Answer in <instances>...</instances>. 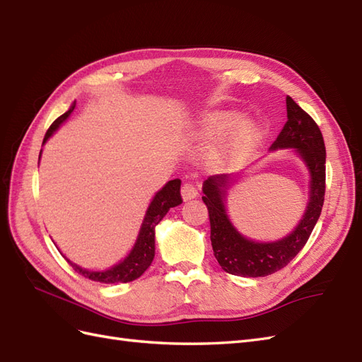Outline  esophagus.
<instances>
[{"mask_svg": "<svg viewBox=\"0 0 362 362\" xmlns=\"http://www.w3.org/2000/svg\"><path fill=\"white\" fill-rule=\"evenodd\" d=\"M199 195V188L195 187V185H192V183H185L183 187H182V199L185 200V202H188V200H192V199H195Z\"/></svg>", "mask_w": 362, "mask_h": 362, "instance_id": "obj_1", "label": "esophagus"}]
</instances>
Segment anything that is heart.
Masks as SVG:
<instances>
[{"label":"heart","instance_id":"b5f03b06","mask_svg":"<svg viewBox=\"0 0 362 362\" xmlns=\"http://www.w3.org/2000/svg\"><path fill=\"white\" fill-rule=\"evenodd\" d=\"M200 139H216L208 151V159L215 167H230L249 154L262 136L261 124L252 118H241L233 109L206 113L194 130Z\"/></svg>","mask_w":362,"mask_h":362}]
</instances>
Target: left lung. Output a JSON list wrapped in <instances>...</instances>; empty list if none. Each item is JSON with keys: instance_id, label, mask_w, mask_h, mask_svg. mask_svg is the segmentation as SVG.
Listing matches in <instances>:
<instances>
[{"instance_id": "left-lung-1", "label": "left lung", "mask_w": 362, "mask_h": 362, "mask_svg": "<svg viewBox=\"0 0 362 362\" xmlns=\"http://www.w3.org/2000/svg\"><path fill=\"white\" fill-rule=\"evenodd\" d=\"M286 122L270 151L294 150L309 174L306 209L294 229L274 241H255L233 226L227 214V197L235 175H211L203 182V202L208 206L211 243L216 261L226 273L243 277H264L290 264L303 249L322 214L326 182V148L315 121L286 97Z\"/></svg>"}]
</instances>
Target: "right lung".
I'll use <instances>...</instances> for the list:
<instances>
[{"label": "right lung", "mask_w": 362, "mask_h": 362, "mask_svg": "<svg viewBox=\"0 0 362 362\" xmlns=\"http://www.w3.org/2000/svg\"><path fill=\"white\" fill-rule=\"evenodd\" d=\"M74 109H76V101L72 103L64 115H60L53 124H51L49 129L45 133L42 146H45V142L53 136L62 124L69 118V115ZM40 154H42V150L39 153V160H40ZM180 183H182L180 179L170 180L168 183L163 185L162 189H159L156 194H154V197L151 199L148 208L146 211V215H144V220H142L135 244H133L129 255L124 257L122 261L117 262L115 265L105 268V270H88V268H81L80 265L69 261L62 252L60 253L64 255L65 259L72 265V268H74L77 273L90 279V281L101 282V284H126V282L135 281V279L144 274V272H146L153 262L154 240H156V226L162 221L163 216L167 215V212L171 208H175V206H179L182 203Z\"/></svg>", "instance_id": "add662e5"}]
</instances>
